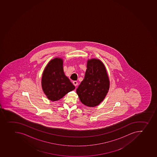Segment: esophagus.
<instances>
[{"label": "esophagus", "mask_w": 157, "mask_h": 157, "mask_svg": "<svg viewBox=\"0 0 157 157\" xmlns=\"http://www.w3.org/2000/svg\"><path fill=\"white\" fill-rule=\"evenodd\" d=\"M73 84H74V85L75 86H76L78 85V82H76V81H74V82H73Z\"/></svg>", "instance_id": "34e87169"}]
</instances>
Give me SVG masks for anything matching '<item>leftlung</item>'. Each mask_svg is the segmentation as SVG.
<instances>
[{"instance_id": "left-lung-1", "label": "left lung", "mask_w": 157, "mask_h": 157, "mask_svg": "<svg viewBox=\"0 0 157 157\" xmlns=\"http://www.w3.org/2000/svg\"><path fill=\"white\" fill-rule=\"evenodd\" d=\"M85 78L76 89L83 104L95 107L103 101L108 93L110 81L103 63L96 58L87 61Z\"/></svg>"}]
</instances>
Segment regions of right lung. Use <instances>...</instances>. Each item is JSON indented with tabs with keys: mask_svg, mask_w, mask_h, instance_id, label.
<instances>
[{
	"mask_svg": "<svg viewBox=\"0 0 157 157\" xmlns=\"http://www.w3.org/2000/svg\"><path fill=\"white\" fill-rule=\"evenodd\" d=\"M41 84L44 94L52 101L59 100L75 89L64 73L63 59L58 57L50 61L46 65Z\"/></svg>",
	"mask_w": 157,
	"mask_h": 157,
	"instance_id": "obj_1",
	"label": "right lung"
}]
</instances>
